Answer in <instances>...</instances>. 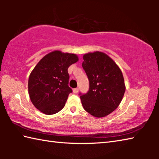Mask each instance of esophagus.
<instances>
[{"mask_svg": "<svg viewBox=\"0 0 159 159\" xmlns=\"http://www.w3.org/2000/svg\"><path fill=\"white\" fill-rule=\"evenodd\" d=\"M73 92H74V93H77L78 92H79V88H74V89H73Z\"/></svg>", "mask_w": 159, "mask_h": 159, "instance_id": "1", "label": "esophagus"}]
</instances>
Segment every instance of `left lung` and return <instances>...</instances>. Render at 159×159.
I'll use <instances>...</instances> for the list:
<instances>
[{
	"mask_svg": "<svg viewBox=\"0 0 159 159\" xmlns=\"http://www.w3.org/2000/svg\"><path fill=\"white\" fill-rule=\"evenodd\" d=\"M83 57L82 66L90 84L87 93H79L83 107L93 116L104 117L117 108L124 95L123 74L105 53L96 51Z\"/></svg>",
	"mask_w": 159,
	"mask_h": 159,
	"instance_id": "8db88e82",
	"label": "left lung"
}]
</instances>
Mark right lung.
I'll list each match as a JSON object with an SVG mask.
<instances>
[{
    "label": "right lung",
    "instance_id": "right-lung-1",
    "mask_svg": "<svg viewBox=\"0 0 159 159\" xmlns=\"http://www.w3.org/2000/svg\"><path fill=\"white\" fill-rule=\"evenodd\" d=\"M79 57L75 54L55 50L43 57L29 76V98L34 107L52 115L63 109L71 88L68 85V68Z\"/></svg>",
    "mask_w": 159,
    "mask_h": 159
}]
</instances>
